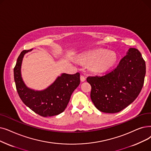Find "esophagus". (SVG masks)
<instances>
[{
	"label": "esophagus",
	"instance_id": "obj_1",
	"mask_svg": "<svg viewBox=\"0 0 151 151\" xmlns=\"http://www.w3.org/2000/svg\"><path fill=\"white\" fill-rule=\"evenodd\" d=\"M80 80H81V81L82 82H83V81H84L85 80H86V78H85L84 76H83V75H81V76H80Z\"/></svg>",
	"mask_w": 151,
	"mask_h": 151
}]
</instances>
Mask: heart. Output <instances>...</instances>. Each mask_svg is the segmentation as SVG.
Returning a JSON list of instances; mask_svg holds the SVG:
<instances>
[{
	"instance_id": "obj_1",
	"label": "heart",
	"mask_w": 151,
	"mask_h": 151,
	"mask_svg": "<svg viewBox=\"0 0 151 151\" xmlns=\"http://www.w3.org/2000/svg\"><path fill=\"white\" fill-rule=\"evenodd\" d=\"M80 60L84 63L90 64L91 69L93 71L102 72L112 66L115 62V56L112 52L99 50L82 55Z\"/></svg>"
}]
</instances>
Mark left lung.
<instances>
[{
	"label": "left lung",
	"instance_id": "obj_1",
	"mask_svg": "<svg viewBox=\"0 0 151 151\" xmlns=\"http://www.w3.org/2000/svg\"><path fill=\"white\" fill-rule=\"evenodd\" d=\"M146 75V63L140 52L130 48L113 70L102 76H88L91 99L104 113L119 112L139 94Z\"/></svg>",
	"mask_w": 151,
	"mask_h": 151
}]
</instances>
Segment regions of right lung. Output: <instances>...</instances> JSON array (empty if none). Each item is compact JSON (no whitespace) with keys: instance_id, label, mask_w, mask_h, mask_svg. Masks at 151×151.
Masks as SVG:
<instances>
[{"instance_id":"add662e5","label":"right lung","mask_w":151,"mask_h":151,"mask_svg":"<svg viewBox=\"0 0 151 151\" xmlns=\"http://www.w3.org/2000/svg\"><path fill=\"white\" fill-rule=\"evenodd\" d=\"M31 50H24L21 52L14 70L18 94L26 106L39 115L47 117L60 114L67 107L71 94L79 86L80 74L63 73L45 90H32L26 86L20 71L24 55Z\"/></svg>"}]
</instances>
